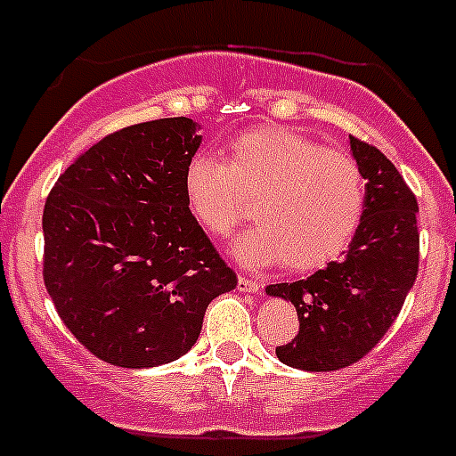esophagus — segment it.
<instances>
[{
	"instance_id": "1",
	"label": "esophagus",
	"mask_w": 456,
	"mask_h": 456,
	"mask_svg": "<svg viewBox=\"0 0 456 456\" xmlns=\"http://www.w3.org/2000/svg\"><path fill=\"white\" fill-rule=\"evenodd\" d=\"M237 289L246 291V294H256V291H260V282L246 278V275H240V278H237Z\"/></svg>"
}]
</instances>
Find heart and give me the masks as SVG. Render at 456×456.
<instances>
[{"label":"heart","instance_id":"heart-1","mask_svg":"<svg viewBox=\"0 0 456 456\" xmlns=\"http://www.w3.org/2000/svg\"><path fill=\"white\" fill-rule=\"evenodd\" d=\"M185 199L210 235L225 237L248 219L257 225L235 244L244 265L314 271L341 256L364 216V176L348 153L287 128L237 135L225 165L199 153L187 162Z\"/></svg>","mask_w":456,"mask_h":456}]
</instances>
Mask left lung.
I'll use <instances>...</instances> for the list:
<instances>
[{
  "label": "left lung",
  "instance_id": "1",
  "mask_svg": "<svg viewBox=\"0 0 456 456\" xmlns=\"http://www.w3.org/2000/svg\"><path fill=\"white\" fill-rule=\"evenodd\" d=\"M366 181L364 216L344 257L310 278L266 287L298 312V334L275 354L300 370H339L379 344L419 275V203L394 162L350 135Z\"/></svg>",
  "mask_w": 456,
  "mask_h": 456
}]
</instances>
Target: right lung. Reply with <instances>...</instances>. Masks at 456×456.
<instances>
[{
	"label": "right lung",
	"mask_w": 456,
	"mask_h": 456,
	"mask_svg": "<svg viewBox=\"0 0 456 456\" xmlns=\"http://www.w3.org/2000/svg\"><path fill=\"white\" fill-rule=\"evenodd\" d=\"M196 124L115 131L67 167L43 212V278L67 330L122 369L169 364L196 344L208 305L237 275L190 212Z\"/></svg>",
	"instance_id": "1"
}]
</instances>
